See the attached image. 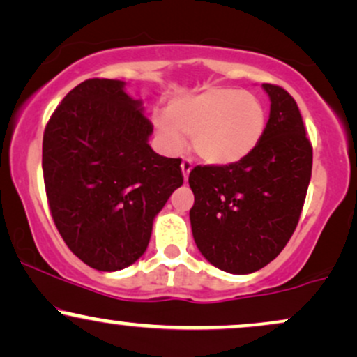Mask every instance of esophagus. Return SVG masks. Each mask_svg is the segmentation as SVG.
Wrapping results in <instances>:
<instances>
[{
    "mask_svg": "<svg viewBox=\"0 0 357 357\" xmlns=\"http://www.w3.org/2000/svg\"><path fill=\"white\" fill-rule=\"evenodd\" d=\"M191 169H192V161H191V159H183V162H181V171H183L184 179L190 178Z\"/></svg>",
    "mask_w": 357,
    "mask_h": 357,
    "instance_id": "1",
    "label": "esophagus"
}]
</instances>
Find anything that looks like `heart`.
I'll use <instances>...</instances> for the list:
<instances>
[{
	"instance_id": "b5f03b06",
	"label": "heart",
	"mask_w": 357,
	"mask_h": 357,
	"mask_svg": "<svg viewBox=\"0 0 357 357\" xmlns=\"http://www.w3.org/2000/svg\"><path fill=\"white\" fill-rule=\"evenodd\" d=\"M155 132L169 153H178L184 137L202 161L230 166L241 161L260 144L267 127L264 102L238 89L210 87L176 97L166 117L154 119Z\"/></svg>"
}]
</instances>
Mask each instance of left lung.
Instances as JSON below:
<instances>
[{"instance_id": "1", "label": "left lung", "mask_w": 357, "mask_h": 357, "mask_svg": "<svg viewBox=\"0 0 357 357\" xmlns=\"http://www.w3.org/2000/svg\"><path fill=\"white\" fill-rule=\"evenodd\" d=\"M270 117L260 144L230 166H196L190 210L196 247L228 273L257 272L284 250L301 218L312 174V146L297 102L261 85Z\"/></svg>"}]
</instances>
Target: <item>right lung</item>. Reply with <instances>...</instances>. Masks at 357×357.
Listing matches in <instances>:
<instances>
[{
  "instance_id": "right-lung-1",
  "label": "right lung",
  "mask_w": 357,
  "mask_h": 357,
  "mask_svg": "<svg viewBox=\"0 0 357 357\" xmlns=\"http://www.w3.org/2000/svg\"><path fill=\"white\" fill-rule=\"evenodd\" d=\"M124 85L82 82L43 134V181L56 230L84 264L102 272L142 257L155 215L183 184L181 159L151 149L153 124Z\"/></svg>"
}]
</instances>
